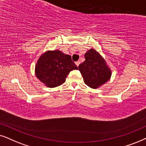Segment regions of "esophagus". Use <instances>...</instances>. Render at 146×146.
Listing matches in <instances>:
<instances>
[{"instance_id": "obj_1", "label": "esophagus", "mask_w": 146, "mask_h": 146, "mask_svg": "<svg viewBox=\"0 0 146 146\" xmlns=\"http://www.w3.org/2000/svg\"><path fill=\"white\" fill-rule=\"evenodd\" d=\"M75 64H76V65L77 66V67H78V66L79 65V64H80V61H76L75 62Z\"/></svg>"}]
</instances>
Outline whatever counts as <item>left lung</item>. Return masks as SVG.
Wrapping results in <instances>:
<instances>
[{
	"mask_svg": "<svg viewBox=\"0 0 146 146\" xmlns=\"http://www.w3.org/2000/svg\"><path fill=\"white\" fill-rule=\"evenodd\" d=\"M85 61L79 65L85 84L93 89H97L111 76V71L106 61L96 50L91 48L85 53Z\"/></svg>",
	"mask_w": 146,
	"mask_h": 146,
	"instance_id": "8db88e82",
	"label": "left lung"
}]
</instances>
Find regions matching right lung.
Returning <instances> with one entry per match:
<instances>
[{
  "label": "right lung",
  "instance_id": "obj_1",
  "mask_svg": "<svg viewBox=\"0 0 146 146\" xmlns=\"http://www.w3.org/2000/svg\"><path fill=\"white\" fill-rule=\"evenodd\" d=\"M78 69L69 55L59 50L42 54L35 65L36 77L46 87H55L65 83L69 72Z\"/></svg>",
  "mask_w": 146,
  "mask_h": 146
}]
</instances>
